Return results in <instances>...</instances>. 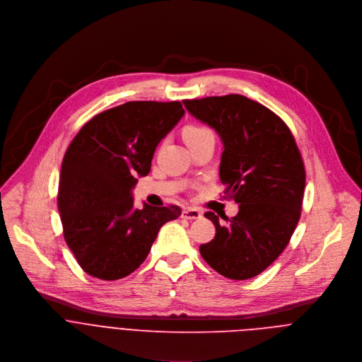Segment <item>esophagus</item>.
<instances>
[{
    "mask_svg": "<svg viewBox=\"0 0 362 362\" xmlns=\"http://www.w3.org/2000/svg\"><path fill=\"white\" fill-rule=\"evenodd\" d=\"M201 216H202V211L198 208L188 206L182 211V218H185V220H198V218H201Z\"/></svg>",
    "mask_w": 362,
    "mask_h": 362,
    "instance_id": "esophagus-1",
    "label": "esophagus"
}]
</instances>
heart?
I'll return each mask as SVG.
<instances>
[{"mask_svg": "<svg viewBox=\"0 0 362 362\" xmlns=\"http://www.w3.org/2000/svg\"><path fill=\"white\" fill-rule=\"evenodd\" d=\"M209 135H212L211 129H208L206 127H201V125H189V127L184 128V131H182V136L187 142V146L194 141H198V139L209 136Z\"/></svg>", "mask_w": 362, "mask_h": 362, "instance_id": "obj_1", "label": "heart"}]
</instances>
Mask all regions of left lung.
<instances>
[{
	"label": "left lung",
	"mask_w": 362,
	"mask_h": 362,
	"mask_svg": "<svg viewBox=\"0 0 362 362\" xmlns=\"http://www.w3.org/2000/svg\"><path fill=\"white\" fill-rule=\"evenodd\" d=\"M184 105L220 135V178L227 197L240 204L231 220L224 216L226 226L205 212L215 237L199 252L230 279L252 278L279 257L300 221L305 188L300 150L278 115L244 95L185 100Z\"/></svg>",
	"instance_id": "8db88e82"
}]
</instances>
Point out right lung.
Here are the masks:
<instances>
[{
    "label": "right lung",
    "instance_id": "add662e5",
    "mask_svg": "<svg viewBox=\"0 0 362 362\" xmlns=\"http://www.w3.org/2000/svg\"><path fill=\"white\" fill-rule=\"evenodd\" d=\"M185 114L180 101H131L90 119L64 156L58 211L66 245L100 279L134 272L177 205L134 206L138 177L148 175L160 141Z\"/></svg>",
    "mask_w": 362,
    "mask_h": 362
}]
</instances>
